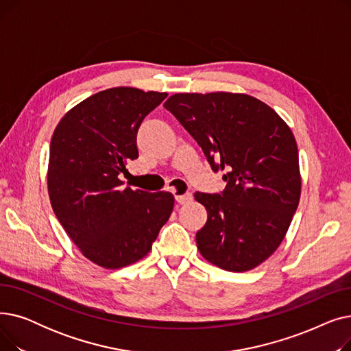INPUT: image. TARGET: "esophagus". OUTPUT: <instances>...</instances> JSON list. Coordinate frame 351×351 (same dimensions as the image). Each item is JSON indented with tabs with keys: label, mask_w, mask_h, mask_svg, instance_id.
Masks as SVG:
<instances>
[{
	"label": "esophagus",
	"mask_w": 351,
	"mask_h": 351,
	"mask_svg": "<svg viewBox=\"0 0 351 351\" xmlns=\"http://www.w3.org/2000/svg\"><path fill=\"white\" fill-rule=\"evenodd\" d=\"M176 202L179 205H185V204H189V202L193 199V196L191 193H186V195H176L175 196Z\"/></svg>",
	"instance_id": "1"
}]
</instances>
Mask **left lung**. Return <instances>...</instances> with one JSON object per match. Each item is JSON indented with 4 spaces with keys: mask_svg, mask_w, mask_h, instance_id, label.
<instances>
[{
    "mask_svg": "<svg viewBox=\"0 0 351 351\" xmlns=\"http://www.w3.org/2000/svg\"><path fill=\"white\" fill-rule=\"evenodd\" d=\"M163 106L195 138L212 168L226 172L222 195L195 193L208 212L196 233L200 254L229 271L257 267L280 246L299 206L302 176L291 129L247 94H175Z\"/></svg>",
    "mask_w": 351,
    "mask_h": 351,
    "instance_id": "left-lung-1",
    "label": "left lung"
}]
</instances>
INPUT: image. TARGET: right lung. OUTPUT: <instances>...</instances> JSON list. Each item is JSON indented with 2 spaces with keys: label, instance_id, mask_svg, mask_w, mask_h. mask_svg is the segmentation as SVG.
Wrapping results in <instances>:
<instances>
[{
  "label": "right lung",
  "instance_id": "add662e5",
  "mask_svg": "<svg viewBox=\"0 0 351 351\" xmlns=\"http://www.w3.org/2000/svg\"><path fill=\"white\" fill-rule=\"evenodd\" d=\"M166 97L109 88L71 108L52 134L47 172L52 210L80 252L104 269L143 259L173 210L171 192L122 189L119 179L138 158L139 125Z\"/></svg>",
  "mask_w": 351,
  "mask_h": 351
}]
</instances>
